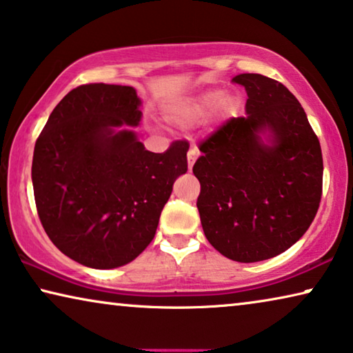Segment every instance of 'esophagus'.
<instances>
[{
    "label": "esophagus",
    "instance_id": "obj_1",
    "mask_svg": "<svg viewBox=\"0 0 353 353\" xmlns=\"http://www.w3.org/2000/svg\"><path fill=\"white\" fill-rule=\"evenodd\" d=\"M198 155H199V150L196 149V147H192V149L188 150V154H187V160H188V170H192V168H193V163L196 161Z\"/></svg>",
    "mask_w": 353,
    "mask_h": 353
}]
</instances>
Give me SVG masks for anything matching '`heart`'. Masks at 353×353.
Masks as SVG:
<instances>
[{"instance_id":"1","label":"heart","mask_w":353,"mask_h":353,"mask_svg":"<svg viewBox=\"0 0 353 353\" xmlns=\"http://www.w3.org/2000/svg\"><path fill=\"white\" fill-rule=\"evenodd\" d=\"M217 104L219 109L225 114L233 109V101L230 98H222V93L212 90L198 94V97L187 99V101L172 104L168 108V119L182 126L194 125L208 119Z\"/></svg>"}]
</instances>
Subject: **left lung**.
Wrapping results in <instances>:
<instances>
[{
  "mask_svg": "<svg viewBox=\"0 0 353 353\" xmlns=\"http://www.w3.org/2000/svg\"><path fill=\"white\" fill-rule=\"evenodd\" d=\"M244 117H231L199 143L193 174L204 234L230 260L272 259L311 227L322 198L323 159L317 134L294 94L274 79L239 74ZM265 128L275 141L259 138Z\"/></svg>",
  "mask_w": 353,
  "mask_h": 353,
  "instance_id": "1",
  "label": "left lung"
}]
</instances>
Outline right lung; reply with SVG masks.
I'll list each match as a JSON object with an SVG mask.
<instances>
[{
  "instance_id": "right-lung-1",
  "label": "right lung",
  "mask_w": 353,
  "mask_h": 353,
  "mask_svg": "<svg viewBox=\"0 0 353 353\" xmlns=\"http://www.w3.org/2000/svg\"><path fill=\"white\" fill-rule=\"evenodd\" d=\"M133 87L85 83L52 110L34 145L31 179L47 236L71 260L112 270L154 239L172 183L187 172L185 139L163 154L128 128L141 120Z\"/></svg>"
}]
</instances>
